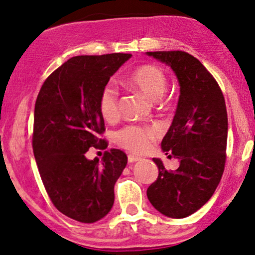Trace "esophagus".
Here are the masks:
<instances>
[{"mask_svg": "<svg viewBox=\"0 0 255 255\" xmlns=\"http://www.w3.org/2000/svg\"><path fill=\"white\" fill-rule=\"evenodd\" d=\"M128 162H136V161H138L139 158H138V156L131 155V154H130V155L128 156Z\"/></svg>", "mask_w": 255, "mask_h": 255, "instance_id": "obj_1", "label": "esophagus"}]
</instances>
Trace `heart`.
Here are the masks:
<instances>
[{"mask_svg": "<svg viewBox=\"0 0 255 255\" xmlns=\"http://www.w3.org/2000/svg\"><path fill=\"white\" fill-rule=\"evenodd\" d=\"M127 84L139 90L151 101L164 95L167 81L164 71L155 65H142L135 68L127 78ZM99 108L104 119L112 122L118 117V93L112 85H106L99 100ZM158 135L154 128L128 125L116 133V141L120 147L132 153L141 154L149 149L151 141Z\"/></svg>", "mask_w": 255, "mask_h": 255, "instance_id": "heart-1", "label": "heart"}]
</instances>
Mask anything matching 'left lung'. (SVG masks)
Segmentation results:
<instances>
[{"mask_svg":"<svg viewBox=\"0 0 255 255\" xmlns=\"http://www.w3.org/2000/svg\"><path fill=\"white\" fill-rule=\"evenodd\" d=\"M172 68L179 84V99L172 124L161 142L166 155L178 159L176 171L159 168L147 196L156 211L170 218H185L204 206L224 172L228 114L218 83L196 58L185 51H147Z\"/></svg>","mask_w":255,"mask_h":255,"instance_id":"1","label":"left lung"}]
</instances>
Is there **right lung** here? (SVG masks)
<instances>
[{
	"instance_id": "obj_1",
	"label": "right lung",
	"mask_w": 255,
	"mask_h": 255,
	"mask_svg": "<svg viewBox=\"0 0 255 255\" xmlns=\"http://www.w3.org/2000/svg\"><path fill=\"white\" fill-rule=\"evenodd\" d=\"M131 54L74 56L43 83L35 105L32 147L45 190L68 218L95 223L110 213L114 184L128 164L124 151L111 149L89 160V148H106L99 138L105 120L101 91Z\"/></svg>"
}]
</instances>
